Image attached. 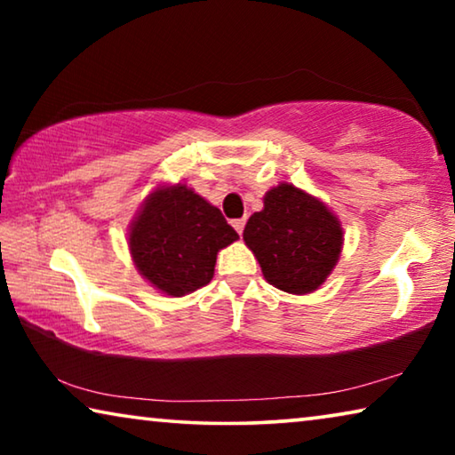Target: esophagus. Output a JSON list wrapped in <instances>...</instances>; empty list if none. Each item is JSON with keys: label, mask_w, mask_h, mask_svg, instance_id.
I'll return each mask as SVG.
<instances>
[{"label": "esophagus", "mask_w": 455, "mask_h": 455, "mask_svg": "<svg viewBox=\"0 0 455 455\" xmlns=\"http://www.w3.org/2000/svg\"><path fill=\"white\" fill-rule=\"evenodd\" d=\"M244 225H246V220H244V219H236V220H233V227H235V230H236L238 235H243Z\"/></svg>", "instance_id": "1"}]
</instances>
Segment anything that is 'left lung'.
Returning <instances> with one entry per match:
<instances>
[{
    "instance_id": "left-lung-1",
    "label": "left lung",
    "mask_w": 455,
    "mask_h": 455,
    "mask_svg": "<svg viewBox=\"0 0 455 455\" xmlns=\"http://www.w3.org/2000/svg\"><path fill=\"white\" fill-rule=\"evenodd\" d=\"M243 238L265 279L295 295L327 279L343 244L341 225L327 206L291 184L267 192L265 209L249 219Z\"/></svg>"
}]
</instances>
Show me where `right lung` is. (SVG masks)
<instances>
[{"label":"right lung","mask_w":455,"mask_h":455,"mask_svg":"<svg viewBox=\"0 0 455 455\" xmlns=\"http://www.w3.org/2000/svg\"><path fill=\"white\" fill-rule=\"evenodd\" d=\"M236 238L217 206L179 184L146 200L130 228V251L154 287L182 297L211 283L217 252Z\"/></svg>","instance_id":"add662e5"}]
</instances>
